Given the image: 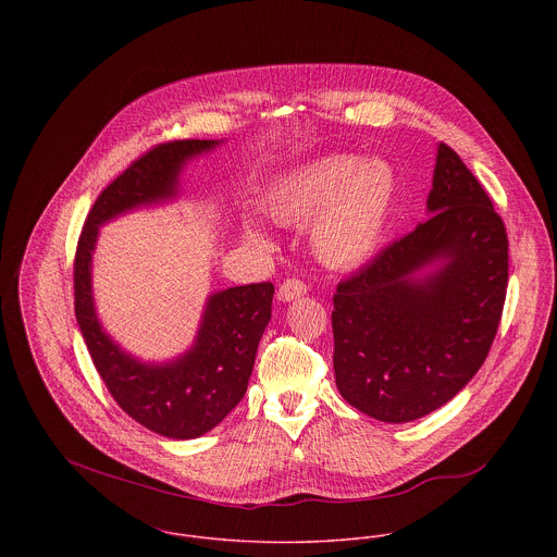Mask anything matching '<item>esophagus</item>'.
Segmentation results:
<instances>
[{
	"label": "esophagus",
	"mask_w": 557,
	"mask_h": 557,
	"mask_svg": "<svg viewBox=\"0 0 557 557\" xmlns=\"http://www.w3.org/2000/svg\"><path fill=\"white\" fill-rule=\"evenodd\" d=\"M305 294H307V283H305V281H300V278H287V281L281 283V287H278V292H276V298H278L281 302H292V300H296V298H300V296H305Z\"/></svg>",
	"instance_id": "esophagus-1"
}]
</instances>
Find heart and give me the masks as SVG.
Instances as JSON below:
<instances>
[{
    "instance_id": "heart-1",
    "label": "heart",
    "mask_w": 557,
    "mask_h": 557,
    "mask_svg": "<svg viewBox=\"0 0 557 557\" xmlns=\"http://www.w3.org/2000/svg\"><path fill=\"white\" fill-rule=\"evenodd\" d=\"M397 171L388 160L325 157L278 177L263 197L265 214L285 227L307 225L309 244L330 268H356L371 259L397 208ZM244 238L272 248V238L244 223Z\"/></svg>"
}]
</instances>
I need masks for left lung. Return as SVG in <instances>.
<instances>
[{
	"label": "left lung",
	"instance_id": "1",
	"mask_svg": "<svg viewBox=\"0 0 557 557\" xmlns=\"http://www.w3.org/2000/svg\"><path fill=\"white\" fill-rule=\"evenodd\" d=\"M429 219L334 294V377L382 422L446 405L482 367L508 285V236L474 173L437 146ZM424 267L434 270L426 275Z\"/></svg>",
	"mask_w": 557,
	"mask_h": 557
}]
</instances>
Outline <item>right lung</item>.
Returning <instances> with one entry per match:
<instances>
[{
  "label": "right lung",
  "mask_w": 557,
  "mask_h": 557,
  "mask_svg": "<svg viewBox=\"0 0 557 557\" xmlns=\"http://www.w3.org/2000/svg\"><path fill=\"white\" fill-rule=\"evenodd\" d=\"M219 144L169 141L135 160L98 195L75 255V315L98 375L133 420L171 440L208 433L242 400L272 315L274 285L252 283L212 294L193 347L171 362L152 364L126 354L102 330L91 294V252L100 225L135 208L173 199L184 164Z\"/></svg>",
  "instance_id": "1"
}]
</instances>
